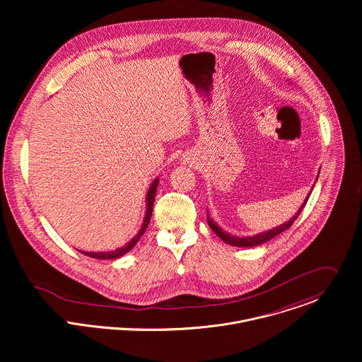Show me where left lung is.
<instances>
[{"mask_svg":"<svg viewBox=\"0 0 362 362\" xmlns=\"http://www.w3.org/2000/svg\"><path fill=\"white\" fill-rule=\"evenodd\" d=\"M310 195L307 197V199H305V202H304V205L300 207V210L297 211V214L291 218V220H288L287 223H284V224H281V226H279V227H276V228H273V230H269V231H264V233H260V234H257V235H254V237H244V238H240V237H234V235H230V234H227L226 231H223L209 216H207V224H209V227L224 241V243H227V244H230V245H234V247H244V248H247V247H257V245H260V244H263V243H266V241H269V240H272V238H274L276 235H279L280 233H283L284 230H287V228H290L291 227V224L296 221V218L300 216V213L303 211V209L305 206V204L308 202V198H310Z\"/></svg>","mask_w":362,"mask_h":362,"instance_id":"1","label":"left lung"}]
</instances>
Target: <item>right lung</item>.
Masks as SVG:
<instances>
[{
    "instance_id": "add662e5",
    "label": "right lung",
    "mask_w": 362,
    "mask_h": 362,
    "mask_svg": "<svg viewBox=\"0 0 362 362\" xmlns=\"http://www.w3.org/2000/svg\"><path fill=\"white\" fill-rule=\"evenodd\" d=\"M157 184H158V181L155 180L153 181V184L151 185V188H149V191H148V207H146V216H145V220H144V224H142V228H141V231L138 233V235H135L134 238H132V241L131 243H128L124 248H118L117 251H111V252H83V251H79V252H82L83 255H86V257H90V258H96V259H117L119 258V257H122V255H125L127 252H129L135 245H136V243L139 241V238L144 235V233H145V230L148 228V224H149V221H151V217H152V211H153V204H155V197H156V189H157Z\"/></svg>"
}]
</instances>
